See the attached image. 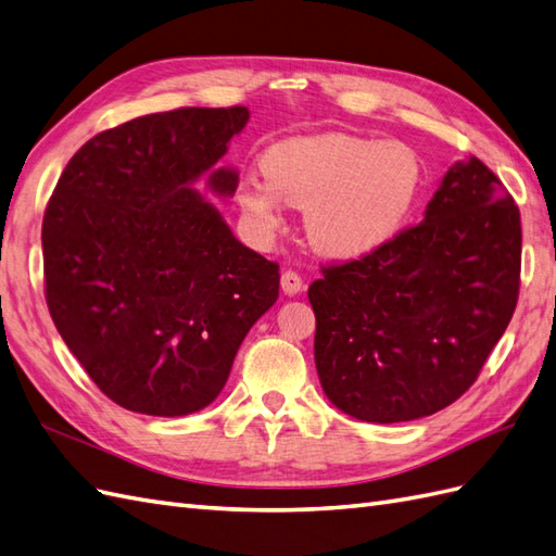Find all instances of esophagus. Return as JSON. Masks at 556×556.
<instances>
[{
    "instance_id": "esophagus-1",
    "label": "esophagus",
    "mask_w": 556,
    "mask_h": 556,
    "mask_svg": "<svg viewBox=\"0 0 556 556\" xmlns=\"http://www.w3.org/2000/svg\"><path fill=\"white\" fill-rule=\"evenodd\" d=\"M281 291L287 295H295L303 291V277L293 273V269H283L281 273Z\"/></svg>"
}]
</instances>
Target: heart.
Returning <instances> with one entry per match:
<instances>
[{"label": "heart", "instance_id": "heart-1", "mask_svg": "<svg viewBox=\"0 0 556 556\" xmlns=\"http://www.w3.org/2000/svg\"><path fill=\"white\" fill-rule=\"evenodd\" d=\"M265 178L239 185L237 204L277 230L281 202L305 208L309 244L329 258H359L402 230L422 192L420 154L402 140L352 134L295 136L263 154Z\"/></svg>", "mask_w": 556, "mask_h": 556}]
</instances>
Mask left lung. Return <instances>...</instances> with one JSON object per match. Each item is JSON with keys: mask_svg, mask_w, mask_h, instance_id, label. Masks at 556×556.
<instances>
[{"mask_svg": "<svg viewBox=\"0 0 556 556\" xmlns=\"http://www.w3.org/2000/svg\"><path fill=\"white\" fill-rule=\"evenodd\" d=\"M321 275L307 298L331 404L366 422L432 416L472 388L515 315L519 206L469 156L441 178L422 223Z\"/></svg>", "mask_w": 556, "mask_h": 556, "instance_id": "obj_1", "label": "left lung"}]
</instances>
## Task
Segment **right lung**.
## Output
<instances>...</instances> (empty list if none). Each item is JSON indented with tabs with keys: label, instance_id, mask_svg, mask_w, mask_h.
I'll use <instances>...</instances> for the list:
<instances>
[{
	"label": "right lung",
	"instance_id": "add662e5",
	"mask_svg": "<svg viewBox=\"0 0 556 556\" xmlns=\"http://www.w3.org/2000/svg\"><path fill=\"white\" fill-rule=\"evenodd\" d=\"M249 110L178 108L93 136L41 223L55 329L98 390L146 416L208 406L251 326L275 305L279 265L235 239L192 182L230 197L216 168Z\"/></svg>",
	"mask_w": 556,
	"mask_h": 556
}]
</instances>
